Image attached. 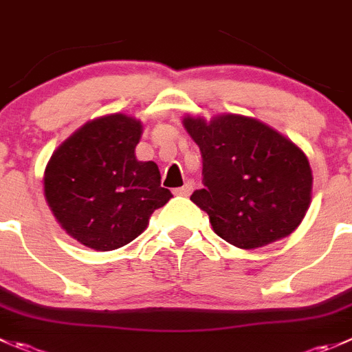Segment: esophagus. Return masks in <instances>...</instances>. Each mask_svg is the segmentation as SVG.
Segmentation results:
<instances>
[{"mask_svg":"<svg viewBox=\"0 0 352 352\" xmlns=\"http://www.w3.org/2000/svg\"><path fill=\"white\" fill-rule=\"evenodd\" d=\"M192 187H194L192 182H187V184H184L182 187H179V189L173 190V194H175V196H184V197H187L190 192H192Z\"/></svg>","mask_w":352,"mask_h":352,"instance_id":"esophagus-1","label":"esophagus"}]
</instances>
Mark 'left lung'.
<instances>
[{"mask_svg":"<svg viewBox=\"0 0 352 352\" xmlns=\"http://www.w3.org/2000/svg\"><path fill=\"white\" fill-rule=\"evenodd\" d=\"M199 146L204 189L190 201L206 211L214 234L241 249L287 237L311 199L313 175L305 153L256 118L221 115L184 118Z\"/></svg>","mask_w":352,"mask_h":352,"instance_id":"8db88e82","label":"left lung"}]
</instances>
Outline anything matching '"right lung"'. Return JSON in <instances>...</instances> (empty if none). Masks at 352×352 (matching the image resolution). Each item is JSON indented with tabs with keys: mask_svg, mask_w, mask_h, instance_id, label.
<instances>
[{
	"mask_svg": "<svg viewBox=\"0 0 352 352\" xmlns=\"http://www.w3.org/2000/svg\"><path fill=\"white\" fill-rule=\"evenodd\" d=\"M141 122L115 113L78 129L51 156L44 196L61 227L80 244L113 251L148 227L172 192L155 162H138Z\"/></svg>",
	"mask_w": 352,
	"mask_h": 352,
	"instance_id": "obj_1",
	"label": "right lung"
}]
</instances>
